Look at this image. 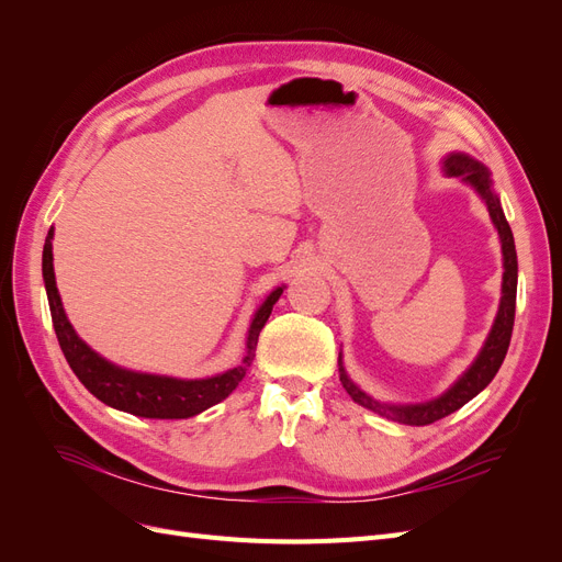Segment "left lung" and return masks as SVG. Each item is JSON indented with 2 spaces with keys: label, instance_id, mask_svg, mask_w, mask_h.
<instances>
[{
  "label": "left lung",
  "instance_id": "obj_1",
  "mask_svg": "<svg viewBox=\"0 0 562 562\" xmlns=\"http://www.w3.org/2000/svg\"><path fill=\"white\" fill-rule=\"evenodd\" d=\"M443 166L448 176L459 178L479 192V196L485 201L492 225L497 227L499 241H502V255H504L502 302H499L497 318L492 323V330L485 339L481 353L475 356V361L467 368L464 375L459 378L446 394H440L438 398L427 403H411V405H391L368 396L366 391H361L349 380L347 370L342 366V353H339V382H342V386L347 389L351 401L386 419H394L398 424H411V427H424V424H434L438 419H443L454 411H459V407L469 403L473 396L481 394V391L492 382V378L497 375L499 366L504 363V356L508 351V342H512V333H514V318H516V288H518L516 244H514L512 227H508L506 215L502 211L499 196L495 194V190H492L490 171L483 164L471 159L469 155H462V151H452V155H448Z\"/></svg>",
  "mask_w": 562,
  "mask_h": 562
}]
</instances>
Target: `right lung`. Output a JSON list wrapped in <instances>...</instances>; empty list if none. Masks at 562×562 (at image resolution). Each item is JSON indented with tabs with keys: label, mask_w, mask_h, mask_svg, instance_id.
Segmentation results:
<instances>
[{
	"label": "right lung",
	"mask_w": 562,
	"mask_h": 562,
	"mask_svg": "<svg viewBox=\"0 0 562 562\" xmlns=\"http://www.w3.org/2000/svg\"><path fill=\"white\" fill-rule=\"evenodd\" d=\"M50 239H54V227L48 229L46 244H44L42 271H44L50 318H54V330L65 359L70 363L79 382L87 386L98 401H103L110 407H116V411L131 413L135 417L187 419L209 411L211 405L220 401H225L232 391L239 386L246 370L250 368L255 359V347H258L260 330L265 328L271 310H274V304L285 288V285H279L277 291H271L267 300L260 304V310L255 312L248 328V337H246V356L236 368L220 372L215 378H203V380H178V378H166V375H149V372H133L126 368H119L108 359H103L100 353H95L75 333L72 323L67 321L58 288H56L54 246H50Z\"/></svg>",
	"instance_id": "right-lung-1"
}]
</instances>
